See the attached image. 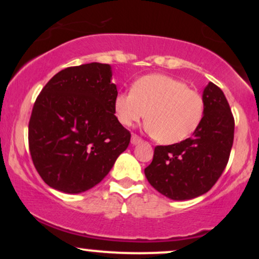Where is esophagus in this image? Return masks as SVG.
I'll use <instances>...</instances> for the list:
<instances>
[{
	"mask_svg": "<svg viewBox=\"0 0 259 259\" xmlns=\"http://www.w3.org/2000/svg\"><path fill=\"white\" fill-rule=\"evenodd\" d=\"M142 141V139L140 138V136L136 135V134H133L132 136V144L133 145H136V144H140V142Z\"/></svg>",
	"mask_w": 259,
	"mask_h": 259,
	"instance_id": "34e87169",
	"label": "esophagus"
}]
</instances>
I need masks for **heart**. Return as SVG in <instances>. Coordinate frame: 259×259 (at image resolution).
<instances>
[{
	"label": "heart",
	"instance_id": "obj_1",
	"mask_svg": "<svg viewBox=\"0 0 259 259\" xmlns=\"http://www.w3.org/2000/svg\"><path fill=\"white\" fill-rule=\"evenodd\" d=\"M114 113L126 127L147 115V132L162 144L173 145L189 139L198 129L204 117V100L179 79L148 74L136 80L133 90L115 96Z\"/></svg>",
	"mask_w": 259,
	"mask_h": 259
}]
</instances>
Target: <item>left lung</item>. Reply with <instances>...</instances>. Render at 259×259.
I'll return each mask as SVG.
<instances>
[{
    "instance_id": "8db88e82",
    "label": "left lung",
    "mask_w": 259,
    "mask_h": 259,
    "mask_svg": "<svg viewBox=\"0 0 259 259\" xmlns=\"http://www.w3.org/2000/svg\"><path fill=\"white\" fill-rule=\"evenodd\" d=\"M204 117L192 138L154 147L145 168L148 183L175 201L191 200L212 189L224 171L234 142L235 120L221 88L209 82L203 91Z\"/></svg>"
}]
</instances>
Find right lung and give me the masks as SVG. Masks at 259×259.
<instances>
[{
    "label": "right lung",
    "instance_id": "add662e5",
    "mask_svg": "<svg viewBox=\"0 0 259 259\" xmlns=\"http://www.w3.org/2000/svg\"><path fill=\"white\" fill-rule=\"evenodd\" d=\"M108 64L61 70L44 86L29 120V150L49 186L79 194L105 179L132 134L114 115L117 86Z\"/></svg>",
    "mask_w": 259,
    "mask_h": 259
}]
</instances>
